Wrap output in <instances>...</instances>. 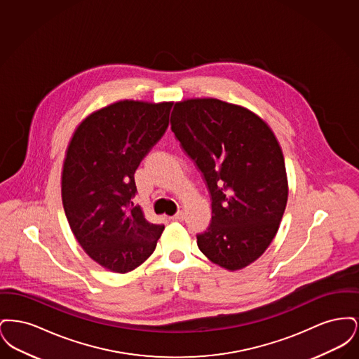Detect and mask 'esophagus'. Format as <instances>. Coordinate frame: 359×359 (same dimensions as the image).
<instances>
[{
	"mask_svg": "<svg viewBox=\"0 0 359 359\" xmlns=\"http://www.w3.org/2000/svg\"><path fill=\"white\" fill-rule=\"evenodd\" d=\"M184 219V212L183 211H179V212H176L173 217H172V221H183Z\"/></svg>",
	"mask_w": 359,
	"mask_h": 359,
	"instance_id": "esophagus-1",
	"label": "esophagus"
}]
</instances>
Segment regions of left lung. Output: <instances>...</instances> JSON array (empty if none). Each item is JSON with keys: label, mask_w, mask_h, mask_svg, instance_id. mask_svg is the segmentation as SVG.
Wrapping results in <instances>:
<instances>
[{"label": "left lung", "mask_w": 359, "mask_h": 359, "mask_svg": "<svg viewBox=\"0 0 359 359\" xmlns=\"http://www.w3.org/2000/svg\"><path fill=\"white\" fill-rule=\"evenodd\" d=\"M171 129L203 173L211 223L198 234L210 261L238 271L268 249L288 201L283 151L265 121L215 98L175 103Z\"/></svg>", "instance_id": "left-lung-1"}]
</instances>
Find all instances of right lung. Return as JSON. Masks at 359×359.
Instances as JSON below:
<instances>
[{
  "label": "right lung",
  "mask_w": 359,
  "mask_h": 359,
  "mask_svg": "<svg viewBox=\"0 0 359 359\" xmlns=\"http://www.w3.org/2000/svg\"><path fill=\"white\" fill-rule=\"evenodd\" d=\"M172 102L120 101L81 122L62 172L69 227L86 253L104 269L126 273L156 249L164 224L145 219L136 195L142 158L165 133Z\"/></svg>",
  "instance_id": "obj_1"
}]
</instances>
